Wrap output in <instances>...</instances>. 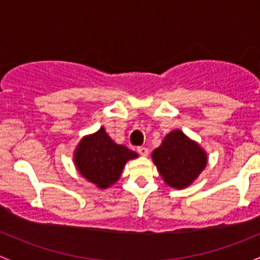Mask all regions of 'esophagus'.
Returning <instances> with one entry per match:
<instances>
[{"label": "esophagus", "mask_w": 260, "mask_h": 260, "mask_svg": "<svg viewBox=\"0 0 260 260\" xmlns=\"http://www.w3.org/2000/svg\"><path fill=\"white\" fill-rule=\"evenodd\" d=\"M138 152L141 155V156H146L149 154V149L145 148V146H139Z\"/></svg>", "instance_id": "34e87169"}]
</instances>
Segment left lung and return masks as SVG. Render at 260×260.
<instances>
[{
  "instance_id": "obj_1",
  "label": "left lung",
  "mask_w": 260,
  "mask_h": 260,
  "mask_svg": "<svg viewBox=\"0 0 260 260\" xmlns=\"http://www.w3.org/2000/svg\"><path fill=\"white\" fill-rule=\"evenodd\" d=\"M151 160L165 184L181 190L191 185L205 169L208 154L197 141L175 129L151 152Z\"/></svg>"
}]
</instances>
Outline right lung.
I'll use <instances>...</instances> for the list:
<instances>
[{
    "label": "right lung",
    "mask_w": 260,
    "mask_h": 260,
    "mask_svg": "<svg viewBox=\"0 0 260 260\" xmlns=\"http://www.w3.org/2000/svg\"><path fill=\"white\" fill-rule=\"evenodd\" d=\"M138 156L125 145L115 143L101 126L79 141L74 150V164L80 175L96 188L108 189L117 183L126 162Z\"/></svg>",
    "instance_id": "obj_1"
}]
</instances>
